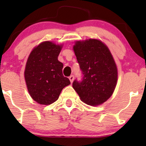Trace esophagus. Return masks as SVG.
<instances>
[{"mask_svg": "<svg viewBox=\"0 0 146 146\" xmlns=\"http://www.w3.org/2000/svg\"><path fill=\"white\" fill-rule=\"evenodd\" d=\"M74 78V76H73V75H71L69 77V80H70V82H71V83H72V82H73Z\"/></svg>", "mask_w": 146, "mask_h": 146, "instance_id": "34e87169", "label": "esophagus"}]
</instances>
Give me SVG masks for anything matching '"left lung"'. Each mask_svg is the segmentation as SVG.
Returning a JSON list of instances; mask_svg holds the SVG:
<instances>
[{
	"mask_svg": "<svg viewBox=\"0 0 146 146\" xmlns=\"http://www.w3.org/2000/svg\"><path fill=\"white\" fill-rule=\"evenodd\" d=\"M73 48L83 74L81 82H73V88L84 103L102 104L112 95L117 84V67L110 51L96 39L76 41Z\"/></svg>",
	"mask_w": 146,
	"mask_h": 146,
	"instance_id": "left-lung-1",
	"label": "left lung"
}]
</instances>
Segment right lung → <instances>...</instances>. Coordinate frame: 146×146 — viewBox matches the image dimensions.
Wrapping results in <instances>:
<instances>
[{
  "label": "right lung",
  "instance_id": "right-lung-1",
  "mask_svg": "<svg viewBox=\"0 0 146 146\" xmlns=\"http://www.w3.org/2000/svg\"><path fill=\"white\" fill-rule=\"evenodd\" d=\"M62 47L52 42H43L33 49L28 58L25 71L28 91L40 104L54 102L64 88L70 84L63 76V64L58 60Z\"/></svg>",
  "mask_w": 146,
  "mask_h": 146
}]
</instances>
